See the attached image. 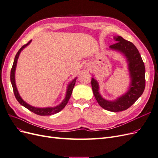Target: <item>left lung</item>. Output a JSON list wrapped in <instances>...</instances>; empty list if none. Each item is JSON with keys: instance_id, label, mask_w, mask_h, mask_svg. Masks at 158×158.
<instances>
[{"instance_id": "8db88e82", "label": "left lung", "mask_w": 158, "mask_h": 158, "mask_svg": "<svg viewBox=\"0 0 158 158\" xmlns=\"http://www.w3.org/2000/svg\"><path fill=\"white\" fill-rule=\"evenodd\" d=\"M114 40L117 42L110 45V48L123 52L128 61L131 78L130 89L116 101L109 102L100 95L98 83L94 78H92V88L94 96L100 106L109 111L118 112L125 111L132 106L144 92L146 85L145 66L139 51L132 43L124 40L121 36L114 37Z\"/></svg>"}]
</instances>
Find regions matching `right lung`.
<instances>
[{
    "instance_id": "obj_1",
    "label": "right lung",
    "mask_w": 158,
    "mask_h": 158,
    "mask_svg": "<svg viewBox=\"0 0 158 158\" xmlns=\"http://www.w3.org/2000/svg\"><path fill=\"white\" fill-rule=\"evenodd\" d=\"M31 42V40L27 42L26 44L23 45L21 48L19 49V51H18V52L16 53V56H15V59H14V63L12 65V67L11 69V72H10V80H11V83H12V85L13 88V91H14V95L17 99V101L20 103L22 106H23V107H25L26 108H27V109H29L30 111H31V112L37 114H39V115L41 116H45V115H51V114H55L56 113H58L59 111H60L62 109H63L67 104L71 96L72 92H73V88L74 87V85L76 83V78H75L73 82H72L68 86V89H67V92H66V95L65 99H64V101L62 102L59 106H56L55 107H52V108H37V107H32L30 105H28L27 103H26L24 101H23V99L20 98V95L18 94V92L17 90L16 86V84H15V70H16V64H17V60L18 59L19 55H20L21 51L26 47L27 45H29L30 43Z\"/></svg>"
}]
</instances>
